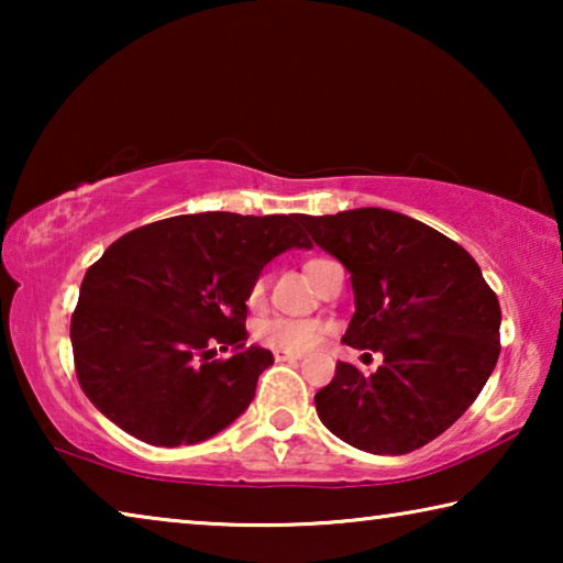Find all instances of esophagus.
<instances>
[{
	"label": "esophagus",
	"instance_id": "1",
	"mask_svg": "<svg viewBox=\"0 0 563 563\" xmlns=\"http://www.w3.org/2000/svg\"><path fill=\"white\" fill-rule=\"evenodd\" d=\"M300 355H292V352H275V362H298Z\"/></svg>",
	"mask_w": 563,
	"mask_h": 563
}]
</instances>
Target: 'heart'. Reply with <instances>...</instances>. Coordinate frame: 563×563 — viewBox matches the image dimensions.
Returning <instances> with one entry per match:
<instances>
[{"mask_svg": "<svg viewBox=\"0 0 563 563\" xmlns=\"http://www.w3.org/2000/svg\"><path fill=\"white\" fill-rule=\"evenodd\" d=\"M320 263L325 261L320 258L308 261L305 263V271H308V275H312V271H316ZM263 295H265V280L258 278L251 285V292H247V305H251V308H258L263 302ZM322 332H325V328H322V322L318 320L268 318L255 325L253 335L261 345L271 347L275 352H292V355H302V352L318 347V342L322 340Z\"/></svg>", "mask_w": 563, "mask_h": 563, "instance_id": "b5f03b06", "label": "heart"}]
</instances>
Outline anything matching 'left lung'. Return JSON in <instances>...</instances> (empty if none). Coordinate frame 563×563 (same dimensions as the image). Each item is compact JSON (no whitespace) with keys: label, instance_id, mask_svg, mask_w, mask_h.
<instances>
[{"label":"left lung","instance_id":"1","mask_svg":"<svg viewBox=\"0 0 563 563\" xmlns=\"http://www.w3.org/2000/svg\"><path fill=\"white\" fill-rule=\"evenodd\" d=\"M355 292L342 342L383 352L377 373L338 362L316 395L322 424L369 454L415 452L460 419L499 360L501 310L460 243L385 208L302 216Z\"/></svg>","mask_w":563,"mask_h":563}]
</instances>
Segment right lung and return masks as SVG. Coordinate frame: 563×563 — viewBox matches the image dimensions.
<instances>
[{
	"label": "right lung",
	"instance_id": "obj_1",
	"mask_svg": "<svg viewBox=\"0 0 563 563\" xmlns=\"http://www.w3.org/2000/svg\"><path fill=\"white\" fill-rule=\"evenodd\" d=\"M300 213H196L141 225L103 251L71 316L76 377L136 440L198 444L255 397L273 352L245 347V300L275 255L312 247ZM231 346L228 361L216 349Z\"/></svg>",
	"mask_w": 563,
	"mask_h": 563
}]
</instances>
